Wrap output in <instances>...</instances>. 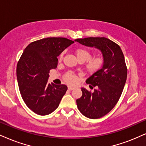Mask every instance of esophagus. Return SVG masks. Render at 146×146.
<instances>
[{"mask_svg": "<svg viewBox=\"0 0 146 146\" xmlns=\"http://www.w3.org/2000/svg\"><path fill=\"white\" fill-rule=\"evenodd\" d=\"M74 89H75V88H73V87H72V86H69V87H68V90H70V91H71V90H74Z\"/></svg>", "mask_w": 146, "mask_h": 146, "instance_id": "esophagus-1", "label": "esophagus"}]
</instances>
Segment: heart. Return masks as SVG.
I'll return each instance as SVG.
<instances>
[{
  "mask_svg": "<svg viewBox=\"0 0 146 146\" xmlns=\"http://www.w3.org/2000/svg\"><path fill=\"white\" fill-rule=\"evenodd\" d=\"M75 54L76 55L77 60L83 62L90 60L91 58V54L89 51L83 48H79L75 49ZM61 58V56H60ZM104 63V60L102 57H96L93 59L90 60L86 64V69L90 73H95L101 69ZM76 76L71 72L67 73L64 76V80L69 84H73L76 82Z\"/></svg>",
  "mask_w": 146,
  "mask_h": 146,
  "instance_id": "heart-1",
  "label": "heart"
}]
</instances>
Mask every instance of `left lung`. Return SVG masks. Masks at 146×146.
<instances>
[{
    "label": "left lung",
    "mask_w": 146,
    "mask_h": 146,
    "mask_svg": "<svg viewBox=\"0 0 146 146\" xmlns=\"http://www.w3.org/2000/svg\"><path fill=\"white\" fill-rule=\"evenodd\" d=\"M75 41L94 47L102 54V67L86 80L87 84L96 89L92 93L82 88V97L76 100L79 110L85 117L99 119L114 108L123 92L127 76L124 55L118 44L104 37H90Z\"/></svg>",
    "instance_id": "1"
}]
</instances>
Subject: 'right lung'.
<instances>
[{"instance_id":"1","label":"right lung","mask_w":146,"mask_h":146,"mask_svg":"<svg viewBox=\"0 0 146 146\" xmlns=\"http://www.w3.org/2000/svg\"><path fill=\"white\" fill-rule=\"evenodd\" d=\"M73 43L65 38H46L24 50L17 66V78L24 102L35 113L50 114L65 94L67 86L48 84V79L50 70L57 67V56Z\"/></svg>"}]
</instances>
